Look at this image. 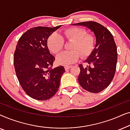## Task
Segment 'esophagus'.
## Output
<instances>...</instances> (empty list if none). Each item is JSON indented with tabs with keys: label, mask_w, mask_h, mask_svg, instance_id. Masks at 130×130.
Masks as SVG:
<instances>
[{
	"label": "esophagus",
	"mask_w": 130,
	"mask_h": 130,
	"mask_svg": "<svg viewBox=\"0 0 130 130\" xmlns=\"http://www.w3.org/2000/svg\"><path fill=\"white\" fill-rule=\"evenodd\" d=\"M71 67H72V66H65L64 69L66 70H69V69H70Z\"/></svg>",
	"instance_id": "1"
}]
</instances>
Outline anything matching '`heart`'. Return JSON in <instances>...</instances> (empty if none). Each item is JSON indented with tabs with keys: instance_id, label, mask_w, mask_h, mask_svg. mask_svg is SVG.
I'll list each match as a JSON object with an SVG mask.
<instances>
[{
	"instance_id": "obj_1",
	"label": "heart",
	"mask_w": 130,
	"mask_h": 130,
	"mask_svg": "<svg viewBox=\"0 0 130 130\" xmlns=\"http://www.w3.org/2000/svg\"><path fill=\"white\" fill-rule=\"evenodd\" d=\"M64 38L68 41H73L72 51H64L56 57L57 62L61 65H70L77 61L80 54L83 58L88 56L94 48L95 40L93 36L88 35L85 29L79 27L69 28L63 33ZM64 41L61 35L53 32L47 39V45L51 52L56 54L63 49Z\"/></svg>"
}]
</instances>
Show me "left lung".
<instances>
[{
    "instance_id": "8db88e82",
    "label": "left lung",
    "mask_w": 130,
    "mask_h": 130,
    "mask_svg": "<svg viewBox=\"0 0 130 130\" xmlns=\"http://www.w3.org/2000/svg\"><path fill=\"white\" fill-rule=\"evenodd\" d=\"M72 25L86 26L95 35V48L85 61L89 66H79L80 72L78 81L87 91L99 93L109 86L116 71L118 54L113 35L104 26L94 21Z\"/></svg>"
}]
</instances>
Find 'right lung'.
<instances>
[{"label":"right lung","instance_id":"add662e5","mask_svg":"<svg viewBox=\"0 0 130 130\" xmlns=\"http://www.w3.org/2000/svg\"><path fill=\"white\" fill-rule=\"evenodd\" d=\"M61 26L32 28L18 42L13 57L16 74L23 90L33 99L48 100L59 88L65 70L62 66L52 68L55 57L50 53L47 39Z\"/></svg>","mask_w":130,"mask_h":130}]
</instances>
